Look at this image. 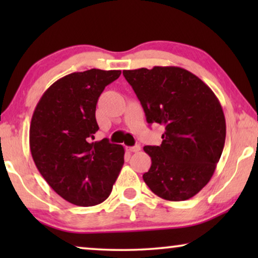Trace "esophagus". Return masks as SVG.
Returning a JSON list of instances; mask_svg holds the SVG:
<instances>
[{"label":"esophagus","instance_id":"esophagus-1","mask_svg":"<svg viewBox=\"0 0 258 258\" xmlns=\"http://www.w3.org/2000/svg\"><path fill=\"white\" fill-rule=\"evenodd\" d=\"M126 150L130 151V153H137V151L141 150V147L139 146V144H136V146H134V147H128L126 148Z\"/></svg>","mask_w":258,"mask_h":258}]
</instances>
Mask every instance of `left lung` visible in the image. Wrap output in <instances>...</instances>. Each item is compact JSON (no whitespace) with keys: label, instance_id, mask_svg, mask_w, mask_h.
<instances>
[{"label":"left lung","instance_id":"obj_1","mask_svg":"<svg viewBox=\"0 0 258 258\" xmlns=\"http://www.w3.org/2000/svg\"><path fill=\"white\" fill-rule=\"evenodd\" d=\"M148 123L164 125L161 146H146L151 167L143 179L167 201L191 199L208 184L225 142V118L214 91L179 67L123 70Z\"/></svg>","mask_w":258,"mask_h":258}]
</instances>
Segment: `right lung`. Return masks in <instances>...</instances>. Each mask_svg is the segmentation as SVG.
<instances>
[{"instance_id":"right-lung-1","label":"right lung","mask_w":258,"mask_h":258,"mask_svg":"<svg viewBox=\"0 0 258 258\" xmlns=\"http://www.w3.org/2000/svg\"><path fill=\"white\" fill-rule=\"evenodd\" d=\"M121 70L90 69L51 84L35 108L29 146L38 171L54 191L80 207L105 201L124 163V148L94 141L98 97Z\"/></svg>"}]
</instances>
